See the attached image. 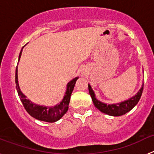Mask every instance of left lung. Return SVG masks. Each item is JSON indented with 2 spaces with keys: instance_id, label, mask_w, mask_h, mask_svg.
Here are the masks:
<instances>
[{
  "instance_id": "left-lung-1",
  "label": "left lung",
  "mask_w": 154,
  "mask_h": 154,
  "mask_svg": "<svg viewBox=\"0 0 154 154\" xmlns=\"http://www.w3.org/2000/svg\"><path fill=\"white\" fill-rule=\"evenodd\" d=\"M143 89V83L141 89H140L137 95L132 97L131 99H128L126 101L123 103H117V104H106V103H101L96 98L95 93L91 88L90 85H89V92L92 97V102H93L95 106L102 112L107 114V115L112 116H119L124 115L126 112L132 109L138 103L139 100L142 96Z\"/></svg>"
}]
</instances>
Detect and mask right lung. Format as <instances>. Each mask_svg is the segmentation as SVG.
I'll return each mask as SVG.
<instances>
[{"instance_id": "obj_1", "label": "right lung", "mask_w": 154, "mask_h": 154, "mask_svg": "<svg viewBox=\"0 0 154 154\" xmlns=\"http://www.w3.org/2000/svg\"><path fill=\"white\" fill-rule=\"evenodd\" d=\"M23 48L20 54H19L18 62L20 60V58H21ZM77 79H78V78H75L74 79H72L68 83L65 95L64 96L63 99H62V101L60 103V104L56 105L54 107L42 106H38V105H35L31 103V101H29L28 99H26V96L21 92V89L19 88L18 80H17V68H16V89H17L18 96L20 97V99H21L24 109H26L27 112L32 117L35 118L36 119H38V120L48 122V123H55V122L58 121V119H60L66 113V112L68 111V109H69V102H70L71 95H72V92Z\"/></svg>"}]
</instances>
